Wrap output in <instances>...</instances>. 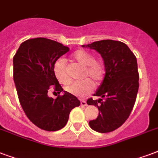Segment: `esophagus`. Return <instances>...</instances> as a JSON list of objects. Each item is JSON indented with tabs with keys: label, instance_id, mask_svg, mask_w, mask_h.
Here are the masks:
<instances>
[{
	"label": "esophagus",
	"instance_id": "1",
	"mask_svg": "<svg viewBox=\"0 0 158 158\" xmlns=\"http://www.w3.org/2000/svg\"><path fill=\"white\" fill-rule=\"evenodd\" d=\"M81 106H87V103H86V101H84V100L81 101Z\"/></svg>",
	"mask_w": 158,
	"mask_h": 158
}]
</instances>
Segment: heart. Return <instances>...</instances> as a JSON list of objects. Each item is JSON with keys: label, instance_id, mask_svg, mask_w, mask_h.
I'll list each match as a JSON object with an SVG mask.
<instances>
[{"label": "heart", "instance_id": "b5f03b06", "mask_svg": "<svg viewBox=\"0 0 158 158\" xmlns=\"http://www.w3.org/2000/svg\"><path fill=\"white\" fill-rule=\"evenodd\" d=\"M72 56L78 63L85 66L82 77L92 79L97 84L102 81L105 77V66L102 61L95 59L92 52L85 49H78L72 54ZM53 72L60 83L66 85L71 81L67 73L66 61L64 58H59L55 61L53 65ZM91 80L84 79L80 81H75L66 86V91L77 97H86L95 88L94 82Z\"/></svg>", "mask_w": 158, "mask_h": 158}]
</instances>
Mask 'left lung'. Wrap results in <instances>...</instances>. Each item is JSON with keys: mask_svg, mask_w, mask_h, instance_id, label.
<instances>
[{"mask_svg": "<svg viewBox=\"0 0 158 158\" xmlns=\"http://www.w3.org/2000/svg\"><path fill=\"white\" fill-rule=\"evenodd\" d=\"M82 47L99 52L106 70L103 81L94 94L100 98H89L86 102L99 111L98 117L90 121L89 125L101 133L110 132L125 123L136 102L139 87L137 58L122 41L102 40Z\"/></svg>", "mask_w": 158, "mask_h": 158, "instance_id": "left-lung-1", "label": "left lung"}]
</instances>
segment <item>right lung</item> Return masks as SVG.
<instances>
[{
  "instance_id": "obj_1",
  "label": "right lung",
  "mask_w": 158,
  "mask_h": 158,
  "mask_svg": "<svg viewBox=\"0 0 158 158\" xmlns=\"http://www.w3.org/2000/svg\"><path fill=\"white\" fill-rule=\"evenodd\" d=\"M69 48L50 39H29L21 44L13 57V79L19 101L29 120L39 128L58 131L66 126L72 109L80 101L64 92L56 99L47 92L52 86L58 94L63 89L53 72V65Z\"/></svg>"
}]
</instances>
